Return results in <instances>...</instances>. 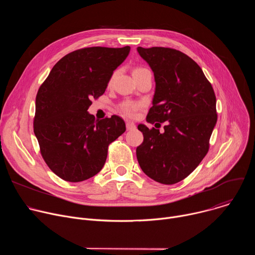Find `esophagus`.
Here are the masks:
<instances>
[{"instance_id": "34e87169", "label": "esophagus", "mask_w": 255, "mask_h": 255, "mask_svg": "<svg viewBox=\"0 0 255 255\" xmlns=\"http://www.w3.org/2000/svg\"><path fill=\"white\" fill-rule=\"evenodd\" d=\"M126 128H127L128 131H132V130H135V129H136V125H135L133 122L127 121V122H126Z\"/></svg>"}]
</instances>
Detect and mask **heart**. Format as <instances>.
Segmentation results:
<instances>
[{"label":"heart","instance_id":"b5f03b06","mask_svg":"<svg viewBox=\"0 0 255 255\" xmlns=\"http://www.w3.org/2000/svg\"><path fill=\"white\" fill-rule=\"evenodd\" d=\"M143 69H145V68H136V69H134V71H139V70H143ZM137 108H138L137 104L132 103V102H125L121 105V111L124 115H126L128 117H132Z\"/></svg>","mask_w":255,"mask_h":255}]
</instances>
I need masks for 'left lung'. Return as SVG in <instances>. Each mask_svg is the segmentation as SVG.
<instances>
[{"instance_id": "obj_1", "label": "left lung", "mask_w": 255, "mask_h": 255, "mask_svg": "<svg viewBox=\"0 0 255 255\" xmlns=\"http://www.w3.org/2000/svg\"><path fill=\"white\" fill-rule=\"evenodd\" d=\"M153 71L155 91L146 121L166 122L164 132L138 125L143 142L136 148L143 172L163 185L186 178L209 150L217 123L216 97L202 68L188 55L165 47H137Z\"/></svg>"}]
</instances>
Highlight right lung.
Masks as SVG:
<instances>
[{
	"label": "right lung",
	"mask_w": 255,
	"mask_h": 255,
	"mask_svg": "<svg viewBox=\"0 0 255 255\" xmlns=\"http://www.w3.org/2000/svg\"><path fill=\"white\" fill-rule=\"evenodd\" d=\"M130 46L89 47L63 56L51 69L35 101L34 134L48 167L60 178L79 183L104 166L108 146L125 130L119 116L96 120L91 100L103 95Z\"/></svg>",
	"instance_id": "1"
}]
</instances>
